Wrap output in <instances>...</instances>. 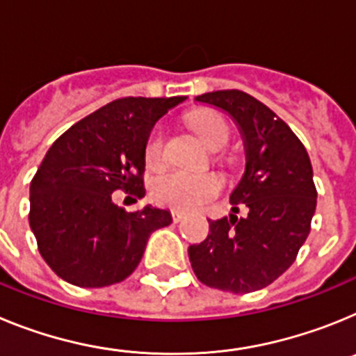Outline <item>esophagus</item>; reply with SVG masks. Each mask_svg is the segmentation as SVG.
Segmentation results:
<instances>
[{"mask_svg": "<svg viewBox=\"0 0 356 356\" xmlns=\"http://www.w3.org/2000/svg\"><path fill=\"white\" fill-rule=\"evenodd\" d=\"M171 217H172V222H180L185 216L181 212H176L175 210V212H171Z\"/></svg>", "mask_w": 356, "mask_h": 356, "instance_id": "1", "label": "esophagus"}]
</instances>
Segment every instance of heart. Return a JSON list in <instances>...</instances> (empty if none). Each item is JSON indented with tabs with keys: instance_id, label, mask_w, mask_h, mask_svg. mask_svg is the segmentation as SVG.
Masks as SVG:
<instances>
[{
	"instance_id": "obj_1",
	"label": "heart",
	"mask_w": 356,
	"mask_h": 356,
	"mask_svg": "<svg viewBox=\"0 0 356 356\" xmlns=\"http://www.w3.org/2000/svg\"><path fill=\"white\" fill-rule=\"evenodd\" d=\"M194 130L203 143L212 149H219L228 143L229 128L221 115L213 112H201L191 119ZM144 162L149 169H160L165 163V131L162 127H155L147 135L144 144ZM221 176L213 172H185L168 171L156 176L151 185V196L160 207H168L180 212L196 210L207 201L221 193Z\"/></svg>"
}]
</instances>
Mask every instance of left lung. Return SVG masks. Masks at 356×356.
<instances>
[{
	"mask_svg": "<svg viewBox=\"0 0 356 356\" xmlns=\"http://www.w3.org/2000/svg\"><path fill=\"white\" fill-rule=\"evenodd\" d=\"M196 102L228 112L246 147V171L229 196L232 216L212 221L210 234L188 248L201 284L248 294L273 284L298 257L310 234L317 191L303 143L269 106L242 90L201 94ZM242 206L248 216H234Z\"/></svg>",
	"mask_w": 356,
	"mask_h": 356,
	"instance_id": "1",
	"label": "left lung"
}]
</instances>
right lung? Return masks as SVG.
I'll return each mask as SVG.
<instances>
[{
    "instance_id": "add662e5",
    "label": "right lung",
    "mask_w": 356,
    "mask_h": 356,
    "mask_svg": "<svg viewBox=\"0 0 356 356\" xmlns=\"http://www.w3.org/2000/svg\"><path fill=\"white\" fill-rule=\"evenodd\" d=\"M185 96L121 97L72 124L49 147L30 187V226L42 259L62 280L96 289L135 271L168 210L127 212L114 191L144 197V144Z\"/></svg>"
}]
</instances>
